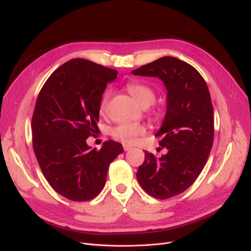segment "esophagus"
I'll use <instances>...</instances> for the list:
<instances>
[{"instance_id":"34e87169","label":"esophagus","mask_w":251,"mask_h":251,"mask_svg":"<svg viewBox=\"0 0 251 251\" xmlns=\"http://www.w3.org/2000/svg\"><path fill=\"white\" fill-rule=\"evenodd\" d=\"M123 149H124L125 151H130L131 149H132V147L128 146V144H123Z\"/></svg>"}]
</instances>
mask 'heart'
Wrapping results in <instances>:
<instances>
[{
	"mask_svg": "<svg viewBox=\"0 0 251 251\" xmlns=\"http://www.w3.org/2000/svg\"><path fill=\"white\" fill-rule=\"evenodd\" d=\"M126 88L129 94L132 96L143 107H148L155 100V94L152 88L149 85L138 83V82H129L126 85ZM110 99V92L105 91L100 101V113L103 114L107 109V105ZM147 133V127L136 123V122H125L116 125L111 130V135L113 138L122 141L124 143L133 144L136 142L139 136H142Z\"/></svg>",
	"mask_w": 251,
	"mask_h": 251,
	"instance_id": "obj_1",
	"label": "heart"
}]
</instances>
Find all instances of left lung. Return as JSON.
<instances>
[{"instance_id":"obj_1","label":"left lung","mask_w":251,"mask_h":251,"mask_svg":"<svg viewBox=\"0 0 251 251\" xmlns=\"http://www.w3.org/2000/svg\"><path fill=\"white\" fill-rule=\"evenodd\" d=\"M159 77L167 96V113L156 136L168 152L159 159L144 151L136 177L143 190L159 200L189 188L201 173L214 141V108L203 77L188 63L163 57L133 70Z\"/></svg>"}]
</instances>
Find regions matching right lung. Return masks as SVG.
<instances>
[{
  "instance_id": "right-lung-1",
  "label": "right lung",
  "mask_w": 251,
  "mask_h": 251,
  "mask_svg": "<svg viewBox=\"0 0 251 251\" xmlns=\"http://www.w3.org/2000/svg\"><path fill=\"white\" fill-rule=\"evenodd\" d=\"M118 72L72 59L52 73L39 91L31 120L32 146L42 172L59 194L87 201L103 188L110 164L123 152L109 140L91 150L86 139L98 128L100 101Z\"/></svg>"
}]
</instances>
